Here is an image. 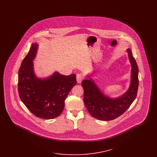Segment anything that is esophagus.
Instances as JSON below:
<instances>
[{
    "label": "esophagus",
    "mask_w": 157,
    "mask_h": 157,
    "mask_svg": "<svg viewBox=\"0 0 157 157\" xmlns=\"http://www.w3.org/2000/svg\"><path fill=\"white\" fill-rule=\"evenodd\" d=\"M83 79V76L81 74H78L76 75V81L78 83H81Z\"/></svg>",
    "instance_id": "34e87169"
}]
</instances>
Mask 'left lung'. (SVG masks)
Returning a JSON list of instances; mask_svg holds the SVG:
<instances>
[{"mask_svg": "<svg viewBox=\"0 0 157 157\" xmlns=\"http://www.w3.org/2000/svg\"><path fill=\"white\" fill-rule=\"evenodd\" d=\"M128 59L131 65V80L128 90L117 98H111L99 89L92 79V75L82 82L84 90L83 101L90 114L95 118L102 121L113 120L121 115L132 104L137 95L138 88V67L132 51L127 49Z\"/></svg>", "mask_w": 157, "mask_h": 157, "instance_id": "1", "label": "left lung"}]
</instances>
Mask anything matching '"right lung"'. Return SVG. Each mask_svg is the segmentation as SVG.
I'll use <instances>...</instances> for the list:
<instances>
[{
	"label": "right lung",
	"instance_id": "add662e5",
	"mask_svg": "<svg viewBox=\"0 0 157 157\" xmlns=\"http://www.w3.org/2000/svg\"><path fill=\"white\" fill-rule=\"evenodd\" d=\"M38 47L37 44L33 43L23 60L18 72V92L23 103L33 115L49 120L63 111L67 95L76 83V75L66 76L55 72L47 78H38L33 62Z\"/></svg>",
	"mask_w": 157,
	"mask_h": 157
}]
</instances>
